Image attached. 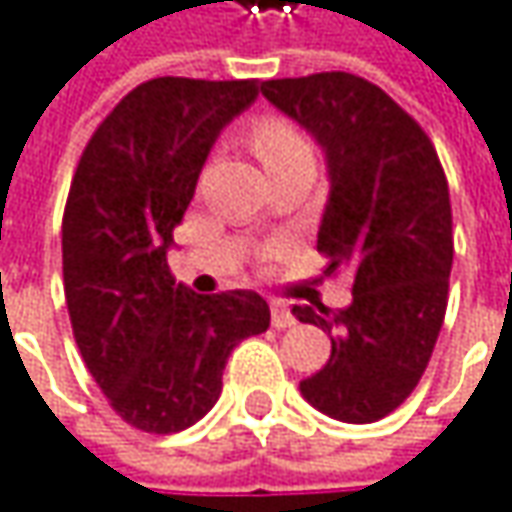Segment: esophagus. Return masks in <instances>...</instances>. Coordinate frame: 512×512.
Returning a JSON list of instances; mask_svg holds the SVG:
<instances>
[{"instance_id": "esophagus-1", "label": "esophagus", "mask_w": 512, "mask_h": 512, "mask_svg": "<svg viewBox=\"0 0 512 512\" xmlns=\"http://www.w3.org/2000/svg\"><path fill=\"white\" fill-rule=\"evenodd\" d=\"M269 310H272V325H275L278 331H281V328H293V325H296L293 310H290L284 302H269Z\"/></svg>"}]
</instances>
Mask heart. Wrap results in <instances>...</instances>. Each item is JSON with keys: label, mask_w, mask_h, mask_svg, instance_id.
I'll list each match as a JSON object with an SVG mask.
<instances>
[{"label": "heart", "mask_w": 512, "mask_h": 512, "mask_svg": "<svg viewBox=\"0 0 512 512\" xmlns=\"http://www.w3.org/2000/svg\"><path fill=\"white\" fill-rule=\"evenodd\" d=\"M249 149L255 152L257 161L266 166V172L310 158V146L302 131L281 117L255 119L249 128Z\"/></svg>", "instance_id": "obj_1"}]
</instances>
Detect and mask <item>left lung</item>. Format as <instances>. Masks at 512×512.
I'll return each instance as SVG.
<instances>
[{
    "mask_svg": "<svg viewBox=\"0 0 512 512\" xmlns=\"http://www.w3.org/2000/svg\"><path fill=\"white\" fill-rule=\"evenodd\" d=\"M260 93L325 149L331 193L316 249L351 272V304H296L331 334L328 363L299 384L340 422H378L416 390L437 346L454 260L448 181L431 137L351 72L272 78Z\"/></svg>",
    "mask_w": 512,
    "mask_h": 512,
    "instance_id": "8db88e82",
    "label": "left lung"
}]
</instances>
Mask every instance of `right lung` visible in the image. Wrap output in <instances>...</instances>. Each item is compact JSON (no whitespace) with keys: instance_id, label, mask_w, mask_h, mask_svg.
<instances>
[{"instance_id":"obj_1","label":"right lung","mask_w":512,"mask_h":512,"mask_svg":"<svg viewBox=\"0 0 512 512\" xmlns=\"http://www.w3.org/2000/svg\"><path fill=\"white\" fill-rule=\"evenodd\" d=\"M255 99V78L143 81L99 122L75 166L61 225L72 334L137 431L196 425L222 393L234 346L269 328L257 293L199 296L166 263L213 140Z\"/></svg>"}]
</instances>
